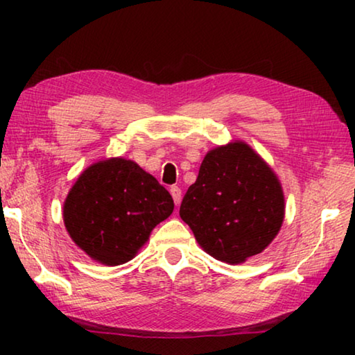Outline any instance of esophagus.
Returning a JSON list of instances; mask_svg holds the SVG:
<instances>
[{
  "label": "esophagus",
  "mask_w": 355,
  "mask_h": 355,
  "mask_svg": "<svg viewBox=\"0 0 355 355\" xmlns=\"http://www.w3.org/2000/svg\"><path fill=\"white\" fill-rule=\"evenodd\" d=\"M171 194H172L173 202H175V205L178 207L180 202H182V189H180L178 186H172V188H171Z\"/></svg>",
  "instance_id": "esophagus-1"
}]
</instances>
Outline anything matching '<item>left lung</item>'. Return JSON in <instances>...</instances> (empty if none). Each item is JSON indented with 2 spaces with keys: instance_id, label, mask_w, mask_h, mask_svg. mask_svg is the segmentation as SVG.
<instances>
[{
  "instance_id": "1",
  "label": "left lung",
  "mask_w": 355,
  "mask_h": 355,
  "mask_svg": "<svg viewBox=\"0 0 355 355\" xmlns=\"http://www.w3.org/2000/svg\"><path fill=\"white\" fill-rule=\"evenodd\" d=\"M180 216L216 260L244 263L277 236L285 219L280 180L249 144L211 148L183 197Z\"/></svg>"
}]
</instances>
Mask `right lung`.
<instances>
[{"label": "right lung", "instance_id": "obj_1", "mask_svg": "<svg viewBox=\"0 0 355 355\" xmlns=\"http://www.w3.org/2000/svg\"><path fill=\"white\" fill-rule=\"evenodd\" d=\"M173 211L172 196L135 161L106 158L84 169L65 197L62 218L81 250L106 266L135 258Z\"/></svg>", "mask_w": 355, "mask_h": 355}]
</instances>
